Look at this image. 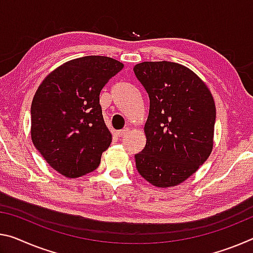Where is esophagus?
I'll return each instance as SVG.
<instances>
[{
	"mask_svg": "<svg viewBox=\"0 0 253 253\" xmlns=\"http://www.w3.org/2000/svg\"><path fill=\"white\" fill-rule=\"evenodd\" d=\"M128 133H129V128H124V129L117 131V135L119 137H123V136H126Z\"/></svg>",
	"mask_w": 253,
	"mask_h": 253,
	"instance_id": "obj_1",
	"label": "esophagus"
}]
</instances>
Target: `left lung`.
<instances>
[{
    "label": "left lung",
    "instance_id": "8db88e82",
    "mask_svg": "<svg viewBox=\"0 0 253 253\" xmlns=\"http://www.w3.org/2000/svg\"><path fill=\"white\" fill-rule=\"evenodd\" d=\"M134 73L150 98L146 145L135 155L136 169L155 187H174L213 150V95L197 74L178 63L143 62Z\"/></svg>",
    "mask_w": 253,
    "mask_h": 253
}]
</instances>
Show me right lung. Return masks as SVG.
I'll return each mask as SVG.
<instances>
[{
  "label": "right lung",
  "instance_id": "add662e5",
  "mask_svg": "<svg viewBox=\"0 0 253 253\" xmlns=\"http://www.w3.org/2000/svg\"><path fill=\"white\" fill-rule=\"evenodd\" d=\"M124 64L106 56L66 62L40 84L31 103V139L46 162L67 178L97 169L112 136L100 92Z\"/></svg>",
  "mask_w": 253,
  "mask_h": 253
}]
</instances>
